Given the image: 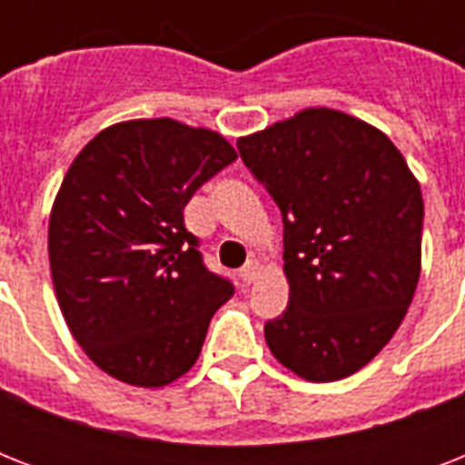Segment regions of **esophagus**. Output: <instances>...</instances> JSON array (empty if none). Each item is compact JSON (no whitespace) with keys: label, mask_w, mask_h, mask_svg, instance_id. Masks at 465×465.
I'll list each match as a JSON object with an SVG mask.
<instances>
[{"label":"esophagus","mask_w":465,"mask_h":465,"mask_svg":"<svg viewBox=\"0 0 465 465\" xmlns=\"http://www.w3.org/2000/svg\"><path fill=\"white\" fill-rule=\"evenodd\" d=\"M261 262L258 261H248L246 265H243V268H241V280H243V282L246 284H253L255 280H258V277H261Z\"/></svg>","instance_id":"1"}]
</instances>
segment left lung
Wrapping results in <instances>:
<instances>
[{
    "mask_svg": "<svg viewBox=\"0 0 465 465\" xmlns=\"http://www.w3.org/2000/svg\"><path fill=\"white\" fill-rule=\"evenodd\" d=\"M236 144L284 219L290 306L265 323L270 352L313 383L360 371L418 290V178L379 127L335 108H304Z\"/></svg>",
    "mask_w": 465,
    "mask_h": 465,
    "instance_id": "1",
    "label": "left lung"
}]
</instances>
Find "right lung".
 <instances>
[{"instance_id": "obj_1", "label": "right lung", "mask_w": 465, "mask_h": 465, "mask_svg": "<svg viewBox=\"0 0 465 465\" xmlns=\"http://www.w3.org/2000/svg\"><path fill=\"white\" fill-rule=\"evenodd\" d=\"M236 156L210 127L140 118L101 130L67 168L47 224L54 297L113 379L161 389L200 357L233 287L203 265L183 210Z\"/></svg>"}]
</instances>
